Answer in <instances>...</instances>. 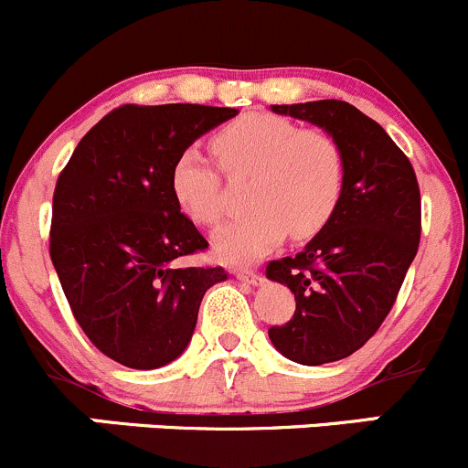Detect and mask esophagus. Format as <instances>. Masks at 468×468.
<instances>
[{
    "mask_svg": "<svg viewBox=\"0 0 468 468\" xmlns=\"http://www.w3.org/2000/svg\"><path fill=\"white\" fill-rule=\"evenodd\" d=\"M234 275L236 280L248 282V284H259V282H261V275H259L257 271H252V268H236Z\"/></svg>",
    "mask_w": 468,
    "mask_h": 468,
    "instance_id": "34e87169",
    "label": "esophagus"
}]
</instances>
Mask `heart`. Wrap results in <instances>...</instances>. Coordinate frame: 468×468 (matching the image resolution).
<instances>
[{
	"mask_svg": "<svg viewBox=\"0 0 468 468\" xmlns=\"http://www.w3.org/2000/svg\"><path fill=\"white\" fill-rule=\"evenodd\" d=\"M214 152L229 177H250V211L216 229L214 250L232 263L252 261L286 234L309 239L335 216L346 182L339 141L325 129H300L271 113H245L214 136ZM173 196L197 225L223 216V177L196 147L173 165Z\"/></svg>",
	"mask_w": 468,
	"mask_h": 468,
	"instance_id": "heart-1",
	"label": "heart"
}]
</instances>
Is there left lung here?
Masks as SVG:
<instances>
[{
  "instance_id": "left-lung-1",
  "label": "left lung",
  "mask_w": 468,
  "mask_h": 468,
  "mask_svg": "<svg viewBox=\"0 0 468 468\" xmlns=\"http://www.w3.org/2000/svg\"><path fill=\"white\" fill-rule=\"evenodd\" d=\"M339 141L346 182L339 207L303 252L271 261L266 277L295 295L293 318L268 330L272 346L304 367L339 362L378 332L398 298L420 239L414 168L389 133L341 100L272 104Z\"/></svg>"
}]
</instances>
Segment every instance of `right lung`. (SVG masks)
<instances>
[{"label": "right lung", "mask_w": 468, "mask_h": 468, "mask_svg": "<svg viewBox=\"0 0 468 468\" xmlns=\"http://www.w3.org/2000/svg\"><path fill=\"white\" fill-rule=\"evenodd\" d=\"M228 106L124 104L79 141L58 175L49 254L63 293L100 353L159 368L186 350L220 266H179L209 248L173 196V165Z\"/></svg>", "instance_id": "1"}]
</instances>
